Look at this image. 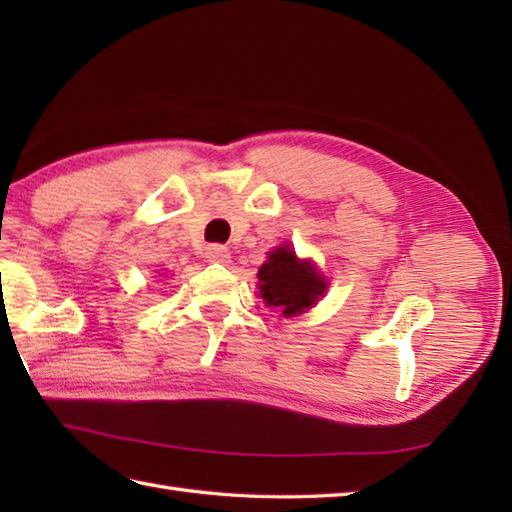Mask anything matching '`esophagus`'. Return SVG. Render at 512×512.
Segmentation results:
<instances>
[{
  "instance_id": "esophagus-1",
  "label": "esophagus",
  "mask_w": 512,
  "mask_h": 512,
  "mask_svg": "<svg viewBox=\"0 0 512 512\" xmlns=\"http://www.w3.org/2000/svg\"><path fill=\"white\" fill-rule=\"evenodd\" d=\"M206 259L213 264H228V259H231V253H228V248L222 244H211L206 246Z\"/></svg>"
}]
</instances>
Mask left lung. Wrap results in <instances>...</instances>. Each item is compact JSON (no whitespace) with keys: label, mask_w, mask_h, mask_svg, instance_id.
Wrapping results in <instances>:
<instances>
[{"label":"left lung","mask_w":512,"mask_h":512,"mask_svg":"<svg viewBox=\"0 0 512 512\" xmlns=\"http://www.w3.org/2000/svg\"><path fill=\"white\" fill-rule=\"evenodd\" d=\"M257 279L259 295L266 301V306L279 308L286 317L314 306L328 288L314 266L297 259L290 246L273 250L268 262L259 268Z\"/></svg>","instance_id":"1"}]
</instances>
